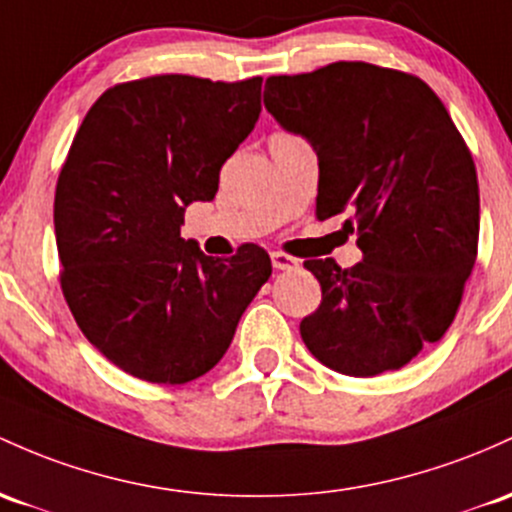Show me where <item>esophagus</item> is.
Masks as SVG:
<instances>
[{"instance_id": "obj_1", "label": "esophagus", "mask_w": 512, "mask_h": 512, "mask_svg": "<svg viewBox=\"0 0 512 512\" xmlns=\"http://www.w3.org/2000/svg\"><path fill=\"white\" fill-rule=\"evenodd\" d=\"M272 265L274 269H296L299 267V260L286 255V252H272Z\"/></svg>"}]
</instances>
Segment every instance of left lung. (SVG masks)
<instances>
[{
    "instance_id": "left-lung-1",
    "label": "left lung",
    "mask_w": 512,
    "mask_h": 512,
    "mask_svg": "<svg viewBox=\"0 0 512 512\" xmlns=\"http://www.w3.org/2000/svg\"><path fill=\"white\" fill-rule=\"evenodd\" d=\"M265 106L318 155L320 221L350 213L362 262L303 267L323 289L301 338L347 376L401 369L447 333L479 245V182L445 104L418 77L333 63L269 77Z\"/></svg>"
}]
</instances>
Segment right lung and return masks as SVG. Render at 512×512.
Instances as JSON below:
<instances>
[{
	"instance_id": "1",
	"label": "right lung",
	"mask_w": 512,
	"mask_h": 512,
	"mask_svg": "<svg viewBox=\"0 0 512 512\" xmlns=\"http://www.w3.org/2000/svg\"><path fill=\"white\" fill-rule=\"evenodd\" d=\"M262 77L157 75L94 101L55 189L60 286L84 338L126 374L187 384L221 362L272 274L262 247L209 257L184 211L260 119Z\"/></svg>"
}]
</instances>
